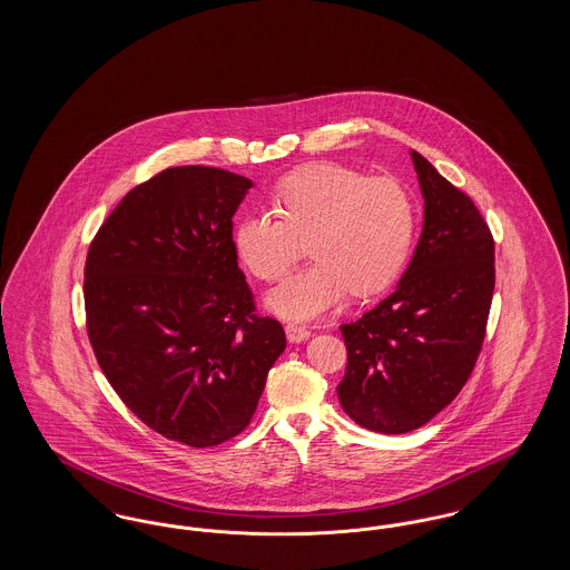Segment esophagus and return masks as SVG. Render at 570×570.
<instances>
[{"label": "esophagus", "instance_id": "34e87169", "mask_svg": "<svg viewBox=\"0 0 570 570\" xmlns=\"http://www.w3.org/2000/svg\"><path fill=\"white\" fill-rule=\"evenodd\" d=\"M286 337L291 340V342H303V340H307L309 337V328L307 326L297 325V323H288L286 325Z\"/></svg>", "mask_w": 570, "mask_h": 570}]
</instances>
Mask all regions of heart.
I'll list each match as a JSON object with an SVG mask.
<instances>
[{
	"label": "heart",
	"instance_id": "1",
	"mask_svg": "<svg viewBox=\"0 0 570 570\" xmlns=\"http://www.w3.org/2000/svg\"><path fill=\"white\" fill-rule=\"evenodd\" d=\"M273 207L237 224L235 252L247 272L275 282L309 237L314 261L267 297L279 316L316 318L351 291L356 297L379 295L406 265L416 205L393 177H367L344 164H305L279 179Z\"/></svg>",
	"mask_w": 570,
	"mask_h": 570
}]
</instances>
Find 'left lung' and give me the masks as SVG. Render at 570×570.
Instances as JSON below:
<instances>
[{"label":"left lung","instance_id":"obj_1","mask_svg":"<svg viewBox=\"0 0 570 570\" xmlns=\"http://www.w3.org/2000/svg\"><path fill=\"white\" fill-rule=\"evenodd\" d=\"M425 200L423 233L397 288L342 325L348 365L340 404L365 430L406 434L468 382L495 286L493 237L472 198L410 151Z\"/></svg>","mask_w":570,"mask_h":570}]
</instances>
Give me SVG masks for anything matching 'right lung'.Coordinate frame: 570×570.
Instances as JSON below:
<instances>
[{
	"instance_id": "add662e5",
	"label": "right lung",
	"mask_w": 570,
	"mask_h": 570,
	"mask_svg": "<svg viewBox=\"0 0 570 570\" xmlns=\"http://www.w3.org/2000/svg\"><path fill=\"white\" fill-rule=\"evenodd\" d=\"M249 188L222 168H166L124 196L87 252L105 376L147 428L194 449L244 432L286 348L237 265L233 216Z\"/></svg>"
}]
</instances>
